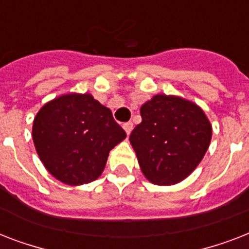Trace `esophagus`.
<instances>
[{
    "label": "esophagus",
    "mask_w": 249,
    "mask_h": 249,
    "mask_svg": "<svg viewBox=\"0 0 249 249\" xmlns=\"http://www.w3.org/2000/svg\"><path fill=\"white\" fill-rule=\"evenodd\" d=\"M123 128H124V130L126 132V134H130V132H132L133 129V123H130V121H128V123H125L124 125H123Z\"/></svg>",
    "instance_id": "1"
}]
</instances>
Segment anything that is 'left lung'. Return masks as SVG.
Segmentation results:
<instances>
[{"mask_svg": "<svg viewBox=\"0 0 249 249\" xmlns=\"http://www.w3.org/2000/svg\"><path fill=\"white\" fill-rule=\"evenodd\" d=\"M142 123L129 141L142 173L155 185L183 181L199 165L212 138V125L194 102L158 94L141 107Z\"/></svg>", "mask_w": 249, "mask_h": 249, "instance_id": "1", "label": "left lung"}]
</instances>
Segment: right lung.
Segmentation results:
<instances>
[{
	"instance_id": "add662e5",
	"label": "right lung",
	"mask_w": 249,
	"mask_h": 249,
	"mask_svg": "<svg viewBox=\"0 0 249 249\" xmlns=\"http://www.w3.org/2000/svg\"><path fill=\"white\" fill-rule=\"evenodd\" d=\"M125 137L111 109L88 93L55 98L42 106L33 120L38 158L53 177L71 186L97 179L109 151Z\"/></svg>"
}]
</instances>
